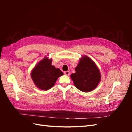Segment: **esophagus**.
I'll return each instance as SVG.
<instances>
[{
    "mask_svg": "<svg viewBox=\"0 0 132 132\" xmlns=\"http://www.w3.org/2000/svg\"><path fill=\"white\" fill-rule=\"evenodd\" d=\"M64 74L66 75H69L70 74V71H64Z\"/></svg>",
    "mask_w": 132,
    "mask_h": 132,
    "instance_id": "esophagus-1",
    "label": "esophagus"
}]
</instances>
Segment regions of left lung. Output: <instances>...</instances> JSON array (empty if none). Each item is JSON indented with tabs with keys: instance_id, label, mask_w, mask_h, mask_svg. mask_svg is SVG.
<instances>
[{
	"instance_id": "left-lung-1",
	"label": "left lung",
	"mask_w": 132,
	"mask_h": 132,
	"mask_svg": "<svg viewBox=\"0 0 132 132\" xmlns=\"http://www.w3.org/2000/svg\"><path fill=\"white\" fill-rule=\"evenodd\" d=\"M75 73L70 75L77 88L83 92H89L95 89L100 81L101 75L95 63L87 57H82Z\"/></svg>"
}]
</instances>
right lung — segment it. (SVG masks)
<instances>
[{
  "label": "right lung",
  "mask_w": 132,
  "mask_h": 132,
  "mask_svg": "<svg viewBox=\"0 0 132 132\" xmlns=\"http://www.w3.org/2000/svg\"><path fill=\"white\" fill-rule=\"evenodd\" d=\"M52 59L45 58L39 62L31 72V78L35 85L42 90L51 89L58 78L63 73L58 68L51 65Z\"/></svg>",
  "instance_id": "1"
}]
</instances>
